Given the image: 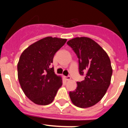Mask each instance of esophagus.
Returning a JSON list of instances; mask_svg holds the SVG:
<instances>
[{
	"label": "esophagus",
	"mask_w": 128,
	"mask_h": 128,
	"mask_svg": "<svg viewBox=\"0 0 128 128\" xmlns=\"http://www.w3.org/2000/svg\"><path fill=\"white\" fill-rule=\"evenodd\" d=\"M65 79L66 80V81H70L71 80L70 76H65Z\"/></svg>",
	"instance_id": "1"
}]
</instances>
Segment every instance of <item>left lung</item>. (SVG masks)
I'll return each instance as SVG.
<instances>
[{
    "label": "left lung",
    "instance_id": "1",
    "mask_svg": "<svg viewBox=\"0 0 128 128\" xmlns=\"http://www.w3.org/2000/svg\"><path fill=\"white\" fill-rule=\"evenodd\" d=\"M67 44L79 59L80 74H85L83 81L77 82L75 91L69 92L70 98L79 108H89L102 99L110 84V59L98 43L88 37H76Z\"/></svg>",
    "mask_w": 128,
    "mask_h": 128
}]
</instances>
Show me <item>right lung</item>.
<instances>
[{
	"mask_svg": "<svg viewBox=\"0 0 128 128\" xmlns=\"http://www.w3.org/2000/svg\"><path fill=\"white\" fill-rule=\"evenodd\" d=\"M66 42L63 38L46 37L31 44L21 54L18 78L25 95L34 103L50 104L62 86V76L54 73L50 65L55 53Z\"/></svg>",
	"mask_w": 128,
	"mask_h": 128,
	"instance_id": "1",
	"label": "right lung"
}]
</instances>
